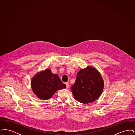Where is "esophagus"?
Instances as JSON below:
<instances>
[{
    "label": "esophagus",
    "instance_id": "1",
    "mask_svg": "<svg viewBox=\"0 0 135 135\" xmlns=\"http://www.w3.org/2000/svg\"><path fill=\"white\" fill-rule=\"evenodd\" d=\"M65 84H66V85L67 88H68L69 86V83H66Z\"/></svg>",
    "mask_w": 135,
    "mask_h": 135
}]
</instances>
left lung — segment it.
I'll list each match as a JSON object with an SVG mask.
<instances>
[{"label": "left lung", "mask_w": 135, "mask_h": 135, "mask_svg": "<svg viewBox=\"0 0 135 135\" xmlns=\"http://www.w3.org/2000/svg\"><path fill=\"white\" fill-rule=\"evenodd\" d=\"M104 82L100 72L95 67L88 66L77 73L75 83L71 87L74 99L80 103L89 104L101 95Z\"/></svg>", "instance_id": "obj_1"}]
</instances>
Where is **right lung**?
<instances>
[{"instance_id":"1","label":"right lung","mask_w":135,"mask_h":135,"mask_svg":"<svg viewBox=\"0 0 135 135\" xmlns=\"http://www.w3.org/2000/svg\"><path fill=\"white\" fill-rule=\"evenodd\" d=\"M31 86L34 94L44 100L51 98L58 90L66 88L58 74H53L49 68L40 71L32 77Z\"/></svg>"}]
</instances>
